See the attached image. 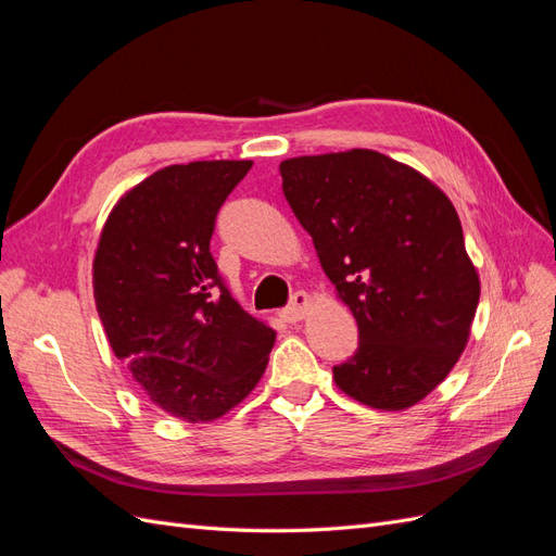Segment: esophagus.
<instances>
[{"label": "esophagus", "mask_w": 556, "mask_h": 556, "mask_svg": "<svg viewBox=\"0 0 556 556\" xmlns=\"http://www.w3.org/2000/svg\"><path fill=\"white\" fill-rule=\"evenodd\" d=\"M308 306H311V296L306 292H294L292 299H290V304L282 308L280 315H282L285 323H299V319H304Z\"/></svg>", "instance_id": "esophagus-1"}]
</instances>
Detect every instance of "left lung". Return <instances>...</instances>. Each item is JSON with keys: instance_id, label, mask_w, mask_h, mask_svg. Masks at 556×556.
I'll return each mask as SVG.
<instances>
[{"instance_id": "1", "label": "left lung", "mask_w": 556, "mask_h": 556, "mask_svg": "<svg viewBox=\"0 0 556 556\" xmlns=\"http://www.w3.org/2000/svg\"><path fill=\"white\" fill-rule=\"evenodd\" d=\"M280 176L359 327L355 355L333 366L336 384L378 410L415 406L457 364L480 299L452 201L366 148L285 160Z\"/></svg>"}]
</instances>
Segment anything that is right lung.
<instances>
[{
    "instance_id": "right-lung-1",
    "label": "right lung",
    "mask_w": 556,
    "mask_h": 556,
    "mask_svg": "<svg viewBox=\"0 0 556 556\" xmlns=\"http://www.w3.org/2000/svg\"><path fill=\"white\" fill-rule=\"evenodd\" d=\"M250 166H164L117 201L94 252L97 313L115 357L155 406L192 425L241 403L276 341L229 294L211 255L217 211Z\"/></svg>"
}]
</instances>
